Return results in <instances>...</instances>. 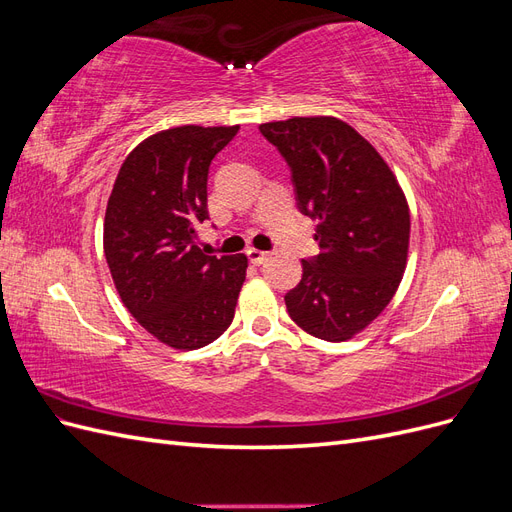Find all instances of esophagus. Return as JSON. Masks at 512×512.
<instances>
[{
  "instance_id": "esophagus-1",
  "label": "esophagus",
  "mask_w": 512,
  "mask_h": 512,
  "mask_svg": "<svg viewBox=\"0 0 512 512\" xmlns=\"http://www.w3.org/2000/svg\"><path fill=\"white\" fill-rule=\"evenodd\" d=\"M247 258H250V262H254V265H262L269 258V252H262V250H256V247H250L247 250Z\"/></svg>"
}]
</instances>
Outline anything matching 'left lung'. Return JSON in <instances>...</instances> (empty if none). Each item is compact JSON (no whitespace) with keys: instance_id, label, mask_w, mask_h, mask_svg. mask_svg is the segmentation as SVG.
I'll return each mask as SVG.
<instances>
[{"instance_id":"obj_1","label":"left lung","mask_w":512,"mask_h":512,"mask_svg":"<svg viewBox=\"0 0 512 512\" xmlns=\"http://www.w3.org/2000/svg\"><path fill=\"white\" fill-rule=\"evenodd\" d=\"M292 170L299 209L318 220L320 254L286 294L290 318L327 342H346L391 303L408 265L410 209L376 147L331 115L260 123Z\"/></svg>"}]
</instances>
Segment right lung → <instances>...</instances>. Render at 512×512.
Wrapping results in <instances>:
<instances>
[{"mask_svg": "<svg viewBox=\"0 0 512 512\" xmlns=\"http://www.w3.org/2000/svg\"><path fill=\"white\" fill-rule=\"evenodd\" d=\"M239 126H179L147 136L123 160L104 215V256L123 305L175 350L215 342L235 318L247 256H209L207 175Z\"/></svg>", "mask_w": 512, "mask_h": 512, "instance_id": "right-lung-1", "label": "right lung"}]
</instances>
